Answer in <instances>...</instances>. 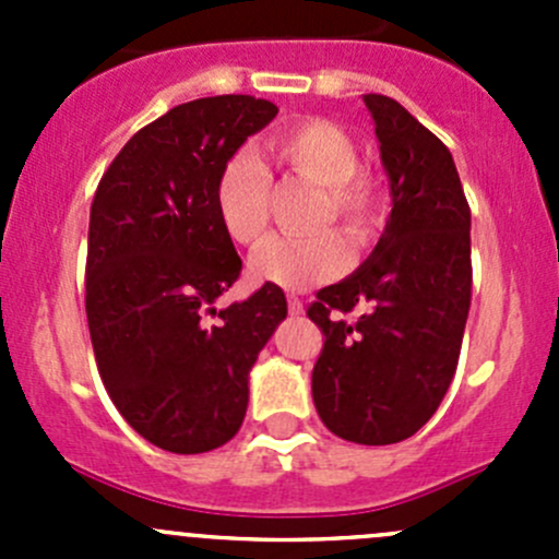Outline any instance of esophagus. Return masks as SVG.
Returning <instances> with one entry per match:
<instances>
[{"label":"esophagus","instance_id":"1","mask_svg":"<svg viewBox=\"0 0 559 559\" xmlns=\"http://www.w3.org/2000/svg\"><path fill=\"white\" fill-rule=\"evenodd\" d=\"M286 302H289V313H292V316H300L302 311H306V308H302V300H300V297L289 295V297H286Z\"/></svg>","mask_w":559,"mask_h":559}]
</instances>
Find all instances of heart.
I'll return each mask as SVG.
<instances>
[{
    "mask_svg": "<svg viewBox=\"0 0 559 559\" xmlns=\"http://www.w3.org/2000/svg\"><path fill=\"white\" fill-rule=\"evenodd\" d=\"M275 162L297 178L321 186L313 227H341L354 246H368L384 216V191L368 167L357 165L352 134L326 118H306L270 140ZM213 211L229 240L253 246L270 222V178L262 162L238 151L224 162L213 186ZM348 246L337 233L313 238H270L251 257L253 278L281 289H308L346 270Z\"/></svg>",
    "mask_w": 559,
    "mask_h": 559,
    "instance_id": "b5f03b06",
    "label": "heart"
}]
</instances>
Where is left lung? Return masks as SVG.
Instances as JSON below:
<instances>
[{
    "label": "left lung",
    "mask_w": 559,
    "mask_h": 559,
    "mask_svg": "<svg viewBox=\"0 0 559 559\" xmlns=\"http://www.w3.org/2000/svg\"><path fill=\"white\" fill-rule=\"evenodd\" d=\"M362 99L392 216L368 262L308 306L324 335L311 389L326 430L386 447L421 430L454 379L471 311V207L447 145L392 97ZM354 307L366 311L346 322Z\"/></svg>",
    "instance_id": "1"
}]
</instances>
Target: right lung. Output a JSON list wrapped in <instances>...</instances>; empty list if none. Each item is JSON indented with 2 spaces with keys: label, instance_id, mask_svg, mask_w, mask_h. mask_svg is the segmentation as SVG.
I'll list each match as a JSON object with an SVG mask.
<instances>
[{
  "label": "right lung",
  "instance_id": "1",
  "mask_svg": "<svg viewBox=\"0 0 559 559\" xmlns=\"http://www.w3.org/2000/svg\"><path fill=\"white\" fill-rule=\"evenodd\" d=\"M275 112L248 94L173 107L132 134L94 194L86 257L94 357L118 414L165 452L202 454L235 438L248 370L286 319L275 284L216 308L243 262L213 211V186Z\"/></svg>",
  "mask_w": 559,
  "mask_h": 559
}]
</instances>
